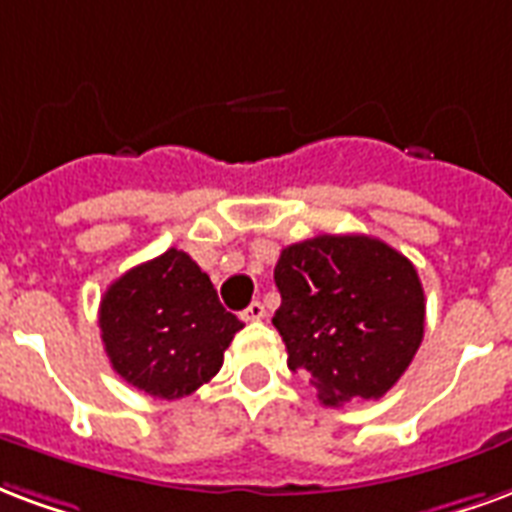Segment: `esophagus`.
Instances as JSON below:
<instances>
[{
  "label": "esophagus",
  "instance_id": "34e87169",
  "mask_svg": "<svg viewBox=\"0 0 512 512\" xmlns=\"http://www.w3.org/2000/svg\"><path fill=\"white\" fill-rule=\"evenodd\" d=\"M241 317H244L246 323H255V320H263V317H266V306L260 304V301H252V304L246 306L244 312H241Z\"/></svg>",
  "mask_w": 512,
  "mask_h": 512
}]
</instances>
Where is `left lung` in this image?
<instances>
[{"label":"left lung","instance_id":"obj_1","mask_svg":"<svg viewBox=\"0 0 512 512\" xmlns=\"http://www.w3.org/2000/svg\"><path fill=\"white\" fill-rule=\"evenodd\" d=\"M274 282L287 366L323 404L385 396L423 342L418 271L380 238L317 236L285 246Z\"/></svg>","mask_w":512,"mask_h":512}]
</instances>
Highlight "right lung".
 Instances as JSON below:
<instances>
[{
    "instance_id": "1",
    "label": "right lung",
    "mask_w": 512,
    "mask_h": 512,
    "mask_svg": "<svg viewBox=\"0 0 512 512\" xmlns=\"http://www.w3.org/2000/svg\"><path fill=\"white\" fill-rule=\"evenodd\" d=\"M244 328L181 249L130 268L100 301L105 352L119 377L154 399H184L222 369Z\"/></svg>"
}]
</instances>
